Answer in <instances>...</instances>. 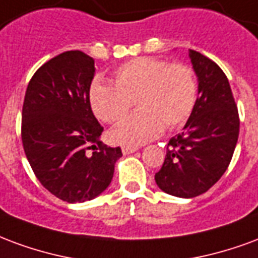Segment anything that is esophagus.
Segmentation results:
<instances>
[{"label": "esophagus", "instance_id": "1", "mask_svg": "<svg viewBox=\"0 0 258 258\" xmlns=\"http://www.w3.org/2000/svg\"><path fill=\"white\" fill-rule=\"evenodd\" d=\"M136 150H137V147H135V146H123V147H122V152H123V155L132 154V152H135Z\"/></svg>", "mask_w": 258, "mask_h": 258}]
</instances>
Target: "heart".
<instances>
[{
	"label": "heart",
	"instance_id": "b5f03b06",
	"mask_svg": "<svg viewBox=\"0 0 258 258\" xmlns=\"http://www.w3.org/2000/svg\"><path fill=\"white\" fill-rule=\"evenodd\" d=\"M198 84L192 69L184 63H168L155 57H137L119 66L114 85L95 81L89 103L95 115L107 123L121 122L133 100L137 108L110 133L119 144H142L172 132L188 121L197 104Z\"/></svg>",
	"mask_w": 258,
	"mask_h": 258
}]
</instances>
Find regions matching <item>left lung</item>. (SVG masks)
<instances>
[{
  "label": "left lung",
  "instance_id": "8db88e82",
  "mask_svg": "<svg viewBox=\"0 0 258 258\" xmlns=\"http://www.w3.org/2000/svg\"><path fill=\"white\" fill-rule=\"evenodd\" d=\"M198 77V99L184 131L168 143L158 187L173 197L194 198L224 174L239 136V114L224 71L205 54L191 50Z\"/></svg>",
  "mask_w": 258,
  "mask_h": 258
}]
</instances>
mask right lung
<instances>
[{
  "label": "right lung",
  "mask_w": 258,
  "mask_h": 258,
  "mask_svg": "<svg viewBox=\"0 0 258 258\" xmlns=\"http://www.w3.org/2000/svg\"><path fill=\"white\" fill-rule=\"evenodd\" d=\"M95 61L81 50L57 54L30 80L22 143L35 177L69 204L96 198L110 185L119 147L99 140L104 127L89 103Z\"/></svg>",
  "instance_id": "obj_1"
}]
</instances>
